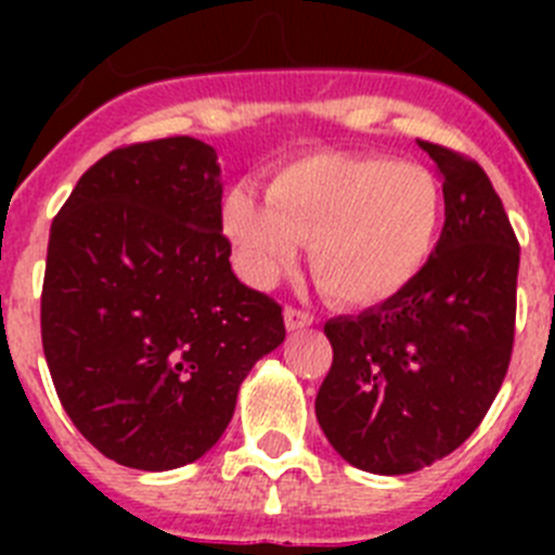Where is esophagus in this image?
<instances>
[{
  "label": "esophagus",
  "instance_id": "1",
  "mask_svg": "<svg viewBox=\"0 0 555 555\" xmlns=\"http://www.w3.org/2000/svg\"><path fill=\"white\" fill-rule=\"evenodd\" d=\"M283 317H286V327H288V331H302V327H311L313 325L311 313L300 311V308L288 306L286 311H283Z\"/></svg>",
  "mask_w": 555,
  "mask_h": 555
}]
</instances>
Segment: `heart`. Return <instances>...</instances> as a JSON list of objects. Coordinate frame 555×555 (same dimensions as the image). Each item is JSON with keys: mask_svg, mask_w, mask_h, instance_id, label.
Instances as JSON below:
<instances>
[{"mask_svg": "<svg viewBox=\"0 0 555 555\" xmlns=\"http://www.w3.org/2000/svg\"><path fill=\"white\" fill-rule=\"evenodd\" d=\"M224 230L253 281L267 283L311 244L322 292L375 306L420 278L442 228V189L420 164L361 152H320L269 180L267 203L249 185L224 199Z\"/></svg>", "mask_w": 555, "mask_h": 555, "instance_id": "heart-1", "label": "heart"}]
</instances>
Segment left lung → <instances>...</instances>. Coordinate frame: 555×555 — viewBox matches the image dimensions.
<instances>
[{"instance_id": "8db88e82", "label": "left lung", "mask_w": 555, "mask_h": 555, "mask_svg": "<svg viewBox=\"0 0 555 555\" xmlns=\"http://www.w3.org/2000/svg\"><path fill=\"white\" fill-rule=\"evenodd\" d=\"M420 146L444 194L430 261L386 302L325 325L317 420L341 459L375 475L416 473L467 442L514 347L519 244L498 191L475 160Z\"/></svg>"}]
</instances>
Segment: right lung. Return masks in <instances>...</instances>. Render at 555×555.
I'll use <instances>...</instances> for the list:
<instances>
[{
	"instance_id": "add662e5",
	"label": "right lung",
	"mask_w": 555,
	"mask_h": 555,
	"mask_svg": "<svg viewBox=\"0 0 555 555\" xmlns=\"http://www.w3.org/2000/svg\"><path fill=\"white\" fill-rule=\"evenodd\" d=\"M217 150L144 141L77 180L49 230L41 338L75 428L146 473L219 442L238 386L283 345L281 306L230 269Z\"/></svg>"
}]
</instances>
